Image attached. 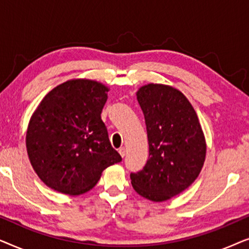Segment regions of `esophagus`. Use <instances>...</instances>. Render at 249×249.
Returning <instances> with one entry per match:
<instances>
[{
  "label": "esophagus",
  "mask_w": 249,
  "mask_h": 249,
  "mask_svg": "<svg viewBox=\"0 0 249 249\" xmlns=\"http://www.w3.org/2000/svg\"><path fill=\"white\" fill-rule=\"evenodd\" d=\"M125 152H127V149H125V147H120V148H119V153H120V155L122 156V158H124Z\"/></svg>",
  "instance_id": "esophagus-1"
}]
</instances>
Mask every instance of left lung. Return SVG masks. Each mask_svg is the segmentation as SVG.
Listing matches in <instances>:
<instances>
[{"label":"left lung","mask_w":249,"mask_h":249,"mask_svg":"<svg viewBox=\"0 0 249 249\" xmlns=\"http://www.w3.org/2000/svg\"><path fill=\"white\" fill-rule=\"evenodd\" d=\"M137 100L145 117L149 156L142 170L130 173L131 185L145 198L164 202L198 177L205 138L195 110L180 90L148 84L139 88Z\"/></svg>","instance_id":"1"}]
</instances>
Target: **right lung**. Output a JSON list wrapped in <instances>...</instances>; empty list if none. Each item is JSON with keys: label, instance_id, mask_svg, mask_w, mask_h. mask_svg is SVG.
Returning a JSON list of instances; mask_svg holds the SVG:
<instances>
[{"label": "right lung", "instance_id": "obj_1", "mask_svg": "<svg viewBox=\"0 0 249 249\" xmlns=\"http://www.w3.org/2000/svg\"><path fill=\"white\" fill-rule=\"evenodd\" d=\"M108 88L73 79L53 88L30 118L26 146L40 180L56 192L80 195L107 166L121 162L101 119Z\"/></svg>", "mask_w": 249, "mask_h": 249}]
</instances>
